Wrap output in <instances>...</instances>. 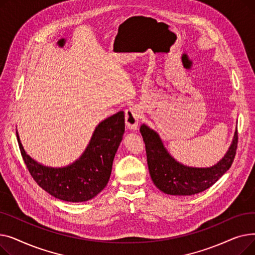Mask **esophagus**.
<instances>
[{"mask_svg": "<svg viewBox=\"0 0 255 255\" xmlns=\"http://www.w3.org/2000/svg\"><path fill=\"white\" fill-rule=\"evenodd\" d=\"M140 110L137 106H131L125 112V123L130 130H136L139 123Z\"/></svg>", "mask_w": 255, "mask_h": 255, "instance_id": "34e87169", "label": "esophagus"}]
</instances>
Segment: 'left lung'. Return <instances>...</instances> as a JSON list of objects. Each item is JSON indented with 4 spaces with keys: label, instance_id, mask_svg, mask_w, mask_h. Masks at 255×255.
<instances>
[{
    "label": "left lung",
    "instance_id": "obj_1",
    "mask_svg": "<svg viewBox=\"0 0 255 255\" xmlns=\"http://www.w3.org/2000/svg\"><path fill=\"white\" fill-rule=\"evenodd\" d=\"M139 131L145 144L151 179L157 188L166 194L193 195L205 191L230 169L236 156L237 129L225 155L210 167H191L178 162L168 153L155 130L142 124Z\"/></svg>",
    "mask_w": 255,
    "mask_h": 255
}]
</instances>
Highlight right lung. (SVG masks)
<instances>
[{
	"label": "right lung",
	"mask_w": 255,
	"mask_h": 255,
	"mask_svg": "<svg viewBox=\"0 0 255 255\" xmlns=\"http://www.w3.org/2000/svg\"><path fill=\"white\" fill-rule=\"evenodd\" d=\"M125 132V115L119 112L100 122L84 153L64 167H50L26 154L16 131L23 161L36 183L61 200L83 203L101 192L111 178L114 158Z\"/></svg>",
	"instance_id": "obj_1"
}]
</instances>
